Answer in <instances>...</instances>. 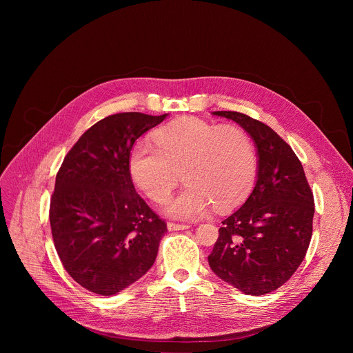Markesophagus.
<instances>
[{"instance_id":"1","label":"esophagus","mask_w":353,"mask_h":353,"mask_svg":"<svg viewBox=\"0 0 353 353\" xmlns=\"http://www.w3.org/2000/svg\"><path fill=\"white\" fill-rule=\"evenodd\" d=\"M190 225L187 223H176V222H168V229L169 230H184L188 229Z\"/></svg>"}]
</instances>
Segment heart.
Returning a JSON list of instances; mask_svg holds the SVG:
<instances>
[{
	"label": "heart",
	"mask_w": 353,
	"mask_h": 353,
	"mask_svg": "<svg viewBox=\"0 0 353 353\" xmlns=\"http://www.w3.org/2000/svg\"><path fill=\"white\" fill-rule=\"evenodd\" d=\"M154 142L138 141L131 148L128 174L139 191L162 204L181 173L185 187L166 205L173 218H199L212 204L218 211L229 210L253 187L256 145L237 125L181 117L158 128Z\"/></svg>",
	"instance_id": "heart-1"
}]
</instances>
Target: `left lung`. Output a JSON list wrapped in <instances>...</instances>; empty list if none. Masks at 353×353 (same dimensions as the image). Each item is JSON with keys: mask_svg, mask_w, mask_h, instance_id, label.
I'll return each mask as SVG.
<instances>
[{"mask_svg": "<svg viewBox=\"0 0 353 353\" xmlns=\"http://www.w3.org/2000/svg\"><path fill=\"white\" fill-rule=\"evenodd\" d=\"M214 114L236 121L254 139L259 176L245 203L222 221L208 263L243 293L265 294L305 260L313 233V191L293 149L271 127L239 112Z\"/></svg>", "mask_w": 353, "mask_h": 353, "instance_id": "1", "label": "left lung"}]
</instances>
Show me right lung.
<instances>
[{
	"instance_id": "add662e5",
	"label": "right lung",
	"mask_w": 353,
	"mask_h": 353,
	"mask_svg": "<svg viewBox=\"0 0 353 353\" xmlns=\"http://www.w3.org/2000/svg\"><path fill=\"white\" fill-rule=\"evenodd\" d=\"M166 116L105 117L82 134L56 176L48 214L57 254L93 293L116 294L155 263L168 226L137 194L127 162L134 142Z\"/></svg>"
}]
</instances>
